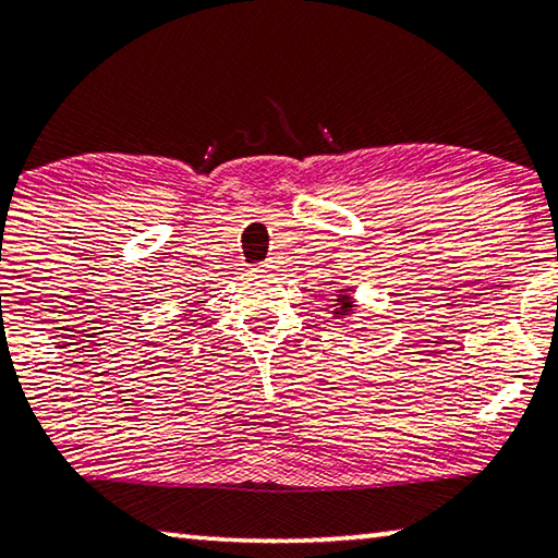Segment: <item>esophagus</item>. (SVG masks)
Here are the masks:
<instances>
[{"label":"esophagus","instance_id":"obj_1","mask_svg":"<svg viewBox=\"0 0 558 558\" xmlns=\"http://www.w3.org/2000/svg\"><path fill=\"white\" fill-rule=\"evenodd\" d=\"M260 268L268 270V272H276L280 268V258H268V260L260 265Z\"/></svg>","mask_w":558,"mask_h":558}]
</instances>
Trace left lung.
Here are the masks:
<instances>
[{
    "label": "left lung",
    "mask_w": 558,
    "mask_h": 558,
    "mask_svg": "<svg viewBox=\"0 0 558 558\" xmlns=\"http://www.w3.org/2000/svg\"><path fill=\"white\" fill-rule=\"evenodd\" d=\"M355 313H357V298H355V293H352V288L335 290L330 320L338 327H348V325H352V320H355Z\"/></svg>",
    "instance_id": "obj_1"
}]
</instances>
